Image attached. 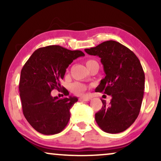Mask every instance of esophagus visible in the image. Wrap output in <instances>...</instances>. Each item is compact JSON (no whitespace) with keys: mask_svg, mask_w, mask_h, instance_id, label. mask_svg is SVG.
I'll use <instances>...</instances> for the list:
<instances>
[{"mask_svg":"<svg viewBox=\"0 0 161 161\" xmlns=\"http://www.w3.org/2000/svg\"><path fill=\"white\" fill-rule=\"evenodd\" d=\"M91 97H83L80 98V100H83V101H89L91 100Z\"/></svg>","mask_w":161,"mask_h":161,"instance_id":"1","label":"esophagus"}]
</instances>
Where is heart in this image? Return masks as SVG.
I'll return each mask as SVG.
<instances>
[{
	"mask_svg": "<svg viewBox=\"0 0 161 161\" xmlns=\"http://www.w3.org/2000/svg\"><path fill=\"white\" fill-rule=\"evenodd\" d=\"M94 62H95V61L89 59V60H87L86 61V67H89V65H91ZM70 89H71L72 92H73L74 94H81L85 92L86 87V86L84 84H83V83H79V82H75L71 85Z\"/></svg>",
	"mask_w": 161,
	"mask_h": 161,
	"instance_id": "heart-1",
	"label": "heart"
}]
</instances>
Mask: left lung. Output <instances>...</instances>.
I'll list each match as a JSON object with an SVG mask.
<instances>
[{
	"label": "left lung",
	"mask_w": 161,
	"mask_h": 161,
	"mask_svg": "<svg viewBox=\"0 0 161 161\" xmlns=\"http://www.w3.org/2000/svg\"><path fill=\"white\" fill-rule=\"evenodd\" d=\"M85 51L100 57L105 74L95 91L111 96L108 105L102 100L96 122L106 133L125 131L137 119L144 97L145 75L139 59L129 48L113 40Z\"/></svg>",
	"instance_id": "left-lung-1"
}]
</instances>
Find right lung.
<instances>
[{"label": "right lung", "mask_w": 161, "mask_h": 161, "mask_svg": "<svg viewBox=\"0 0 161 161\" xmlns=\"http://www.w3.org/2000/svg\"><path fill=\"white\" fill-rule=\"evenodd\" d=\"M85 54L80 50H69L59 45L37 49L21 70L19 96L24 116L33 128L44 135L60 133L69 122L70 108L78 101L76 97H52V90L61 86L66 69L73 60Z\"/></svg>", "instance_id": "1"}]
</instances>
